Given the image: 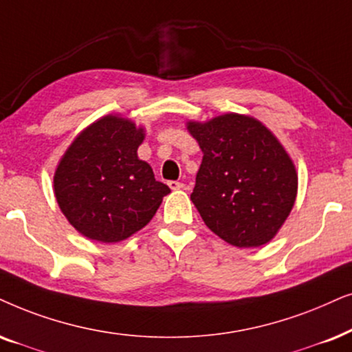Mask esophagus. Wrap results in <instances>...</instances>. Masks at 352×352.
<instances>
[{"label": "esophagus", "instance_id": "esophagus-1", "mask_svg": "<svg viewBox=\"0 0 352 352\" xmlns=\"http://www.w3.org/2000/svg\"><path fill=\"white\" fill-rule=\"evenodd\" d=\"M168 186H170L173 190H179V189H182V187H184V184H182V182H179V181H170V182H168Z\"/></svg>", "mask_w": 352, "mask_h": 352}]
</instances>
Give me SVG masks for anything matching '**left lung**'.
I'll list each match as a JSON object with an SVG mask.
<instances>
[{
    "label": "left lung",
    "instance_id": "left-lung-1",
    "mask_svg": "<svg viewBox=\"0 0 352 352\" xmlns=\"http://www.w3.org/2000/svg\"><path fill=\"white\" fill-rule=\"evenodd\" d=\"M186 126L204 153L190 200L205 225L241 249L270 243L298 195L296 166L276 135L237 113Z\"/></svg>",
    "mask_w": 352,
    "mask_h": 352
}]
</instances>
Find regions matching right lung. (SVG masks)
Returning <instances> with one entry per match:
<instances>
[{"mask_svg": "<svg viewBox=\"0 0 352 352\" xmlns=\"http://www.w3.org/2000/svg\"><path fill=\"white\" fill-rule=\"evenodd\" d=\"M144 127L120 115L87 126L59 160L54 197L67 221L98 243H120L152 220L170 187L137 157Z\"/></svg>", "mask_w": 352, "mask_h": 352, "instance_id": "right-lung-1", "label": "right lung"}]
</instances>
